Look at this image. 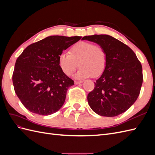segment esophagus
<instances>
[{
	"instance_id": "1",
	"label": "esophagus",
	"mask_w": 155,
	"mask_h": 155,
	"mask_svg": "<svg viewBox=\"0 0 155 155\" xmlns=\"http://www.w3.org/2000/svg\"><path fill=\"white\" fill-rule=\"evenodd\" d=\"M82 83H83L82 81H75V83H76V85H78V84H80Z\"/></svg>"
}]
</instances>
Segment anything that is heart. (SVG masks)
Returning <instances> with one entry per match:
<instances>
[{
	"mask_svg": "<svg viewBox=\"0 0 155 155\" xmlns=\"http://www.w3.org/2000/svg\"><path fill=\"white\" fill-rule=\"evenodd\" d=\"M68 54L59 56L60 68L67 76H70L79 67L78 77L97 78L104 73L107 64V54L103 46L91 42L80 41L70 48Z\"/></svg>",
	"mask_w": 155,
	"mask_h": 155,
	"instance_id": "b5f03b06",
	"label": "heart"
}]
</instances>
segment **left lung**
<instances>
[{
    "label": "left lung",
    "mask_w": 155,
    "mask_h": 155,
    "mask_svg": "<svg viewBox=\"0 0 155 155\" xmlns=\"http://www.w3.org/2000/svg\"><path fill=\"white\" fill-rule=\"evenodd\" d=\"M82 39L100 45L107 54L105 71L88 94L89 106L103 116L113 117L123 113L140 94L143 82L141 63L132 49L112 36L94 35Z\"/></svg>",
    "instance_id": "left-lung-1"
}]
</instances>
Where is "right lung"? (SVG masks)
<instances>
[{"mask_svg": "<svg viewBox=\"0 0 155 155\" xmlns=\"http://www.w3.org/2000/svg\"><path fill=\"white\" fill-rule=\"evenodd\" d=\"M81 38L49 36L27 46L18 56L12 81L15 92L28 110L47 116L61 108L74 82L60 68L59 56Z\"/></svg>", "mask_w": 155, "mask_h": 155, "instance_id": "add662e5", "label": "right lung"}]
</instances>
